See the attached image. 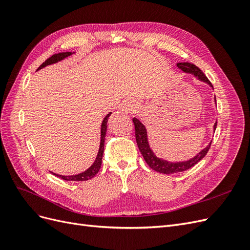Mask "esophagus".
<instances>
[{"mask_svg": "<svg viewBox=\"0 0 250 250\" xmlns=\"http://www.w3.org/2000/svg\"><path fill=\"white\" fill-rule=\"evenodd\" d=\"M137 108H138V104L134 103L133 101H130V100L124 101L123 104L121 105V110H122L125 113L133 112V111L137 110Z\"/></svg>", "mask_w": 250, "mask_h": 250, "instance_id": "esophagus-1", "label": "esophagus"}]
</instances>
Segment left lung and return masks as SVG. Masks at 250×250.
<instances>
[{"label": "left lung", "mask_w": 250, "mask_h": 250, "mask_svg": "<svg viewBox=\"0 0 250 250\" xmlns=\"http://www.w3.org/2000/svg\"><path fill=\"white\" fill-rule=\"evenodd\" d=\"M177 66L185 73L193 74L195 77H197L199 80L208 83V84L211 88H213L211 83L209 82V80L207 78L206 75L203 74V72L199 69L198 66H196L195 64L190 63V62H179V63H177ZM215 103H216V97H215ZM132 121L134 124V129H135V140H137L138 147L141 151L144 160H145V162L147 163V165L151 169L156 171V172H160L163 174H172V173H178V172L186 171L188 169L192 168L193 166H195L198 162H200L202 158L207 155L208 151L209 150L211 142L206 148L202 149L197 155H195L193 158H191V160H188V161L172 163V162L163 160V158L157 157L154 154L153 151L151 150V148L149 146V142H148L146 127L144 126V124H142L140 122V120L137 118H133ZM216 127H217V122L214 125V130H216Z\"/></svg>", "instance_id": "obj_1"}]
</instances>
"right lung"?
<instances>
[{
	"instance_id": "right-lung-1",
	"label": "right lung",
	"mask_w": 250,
	"mask_h": 250,
	"mask_svg": "<svg viewBox=\"0 0 250 250\" xmlns=\"http://www.w3.org/2000/svg\"><path fill=\"white\" fill-rule=\"evenodd\" d=\"M73 53L72 52H62V53H58V54H54L52 55L51 57H49L46 62L43 63H42V65L37 69V71L42 69V67L53 64V63H56L60 60H62L64 58H66L67 56L72 55ZM111 115V112H109L108 115H106V117L104 118V120L102 121V124H101V141H100V148L99 151H98V154L96 160L94 162V164L90 166V167L82 173L77 174V175H71V176H64V175H59V174L56 173H53L54 175L60 177L63 180H67V181H84V180H88L90 178H93L96 174L99 172L100 168H101V164H102V157H103V152H104V141H105V134H106V129H107V121L109 116Z\"/></svg>"
}]
</instances>
